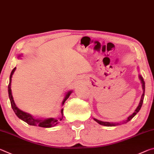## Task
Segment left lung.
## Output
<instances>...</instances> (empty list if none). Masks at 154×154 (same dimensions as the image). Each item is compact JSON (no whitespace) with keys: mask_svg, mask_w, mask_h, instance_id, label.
<instances>
[{"mask_svg":"<svg viewBox=\"0 0 154 154\" xmlns=\"http://www.w3.org/2000/svg\"><path fill=\"white\" fill-rule=\"evenodd\" d=\"M139 79L141 81V83H142V87H143V95L142 96H141V99L140 100V102H139V104H138V106H137V108H136V110H134V112L132 113V115H130L129 117H128L127 118L126 120L123 121V122H122L123 123H126L127 122H130V121L132 119L133 117H134V116L137 114V113L138 112V111H139L141 106H142L143 105V99H144V95H145V81L144 80H143V77L141 76L140 75H139ZM94 119L95 121V122H97L100 125H105V126H116V125H119L120 123H112V122H102V121H100L98 119H95V118H94Z\"/></svg>","mask_w":154,"mask_h":154,"instance_id":"1","label":"left lung"}]
</instances>
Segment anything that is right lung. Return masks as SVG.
I'll list each match as a JSON object with an SVG mask.
<instances>
[{"instance_id":"obj_1","label":"right lung","mask_w":154,"mask_h":154,"mask_svg":"<svg viewBox=\"0 0 154 154\" xmlns=\"http://www.w3.org/2000/svg\"><path fill=\"white\" fill-rule=\"evenodd\" d=\"M18 57H20V55ZM16 69V67L14 68L13 70L11 71V75H10L9 83L8 85V93H9V97L10 100V102H11L12 109L14 110V112L16 113V115L17 116V117H18L19 119H22V121H24V122H25L26 123H27L29 125H35V126H39L42 128H51L57 125L60 121H61L63 119V108H62L61 110H60V115L58 117L48 118V119H35V118H34L31 115L28 114V113L25 112L24 111H22L21 110H20L19 108L16 106V105L14 102L13 96H12L11 89V78ZM72 93V91H68L66 95H65V97H64V99L62 102V105L64 104L65 102L68 99V97H69V95Z\"/></svg>"}]
</instances>
